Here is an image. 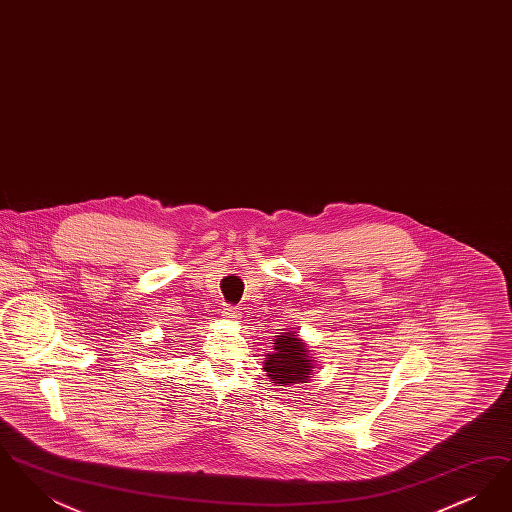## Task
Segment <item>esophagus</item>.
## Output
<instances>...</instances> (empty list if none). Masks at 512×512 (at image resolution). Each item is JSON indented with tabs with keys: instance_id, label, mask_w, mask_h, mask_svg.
I'll return each mask as SVG.
<instances>
[{
	"instance_id": "obj_1",
	"label": "esophagus",
	"mask_w": 512,
	"mask_h": 512,
	"mask_svg": "<svg viewBox=\"0 0 512 512\" xmlns=\"http://www.w3.org/2000/svg\"><path fill=\"white\" fill-rule=\"evenodd\" d=\"M222 317L228 318V320H236V318L240 317V309L234 307V305H224Z\"/></svg>"
}]
</instances>
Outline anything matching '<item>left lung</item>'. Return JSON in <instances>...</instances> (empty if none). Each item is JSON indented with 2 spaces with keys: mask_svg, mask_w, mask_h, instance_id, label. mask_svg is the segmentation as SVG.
<instances>
[{
  "mask_svg": "<svg viewBox=\"0 0 512 512\" xmlns=\"http://www.w3.org/2000/svg\"><path fill=\"white\" fill-rule=\"evenodd\" d=\"M313 363L307 355L305 345L295 338V334L288 332L274 340V353L267 355L265 370L272 384L290 386L297 382H305L309 378V370Z\"/></svg>",
  "mask_w": 512,
  "mask_h": 512,
  "instance_id": "obj_1",
  "label": "left lung"
}]
</instances>
